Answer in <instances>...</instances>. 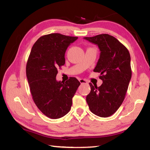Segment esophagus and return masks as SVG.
<instances>
[{"label":"esophagus","mask_w":150,"mask_h":150,"mask_svg":"<svg viewBox=\"0 0 150 150\" xmlns=\"http://www.w3.org/2000/svg\"><path fill=\"white\" fill-rule=\"evenodd\" d=\"M79 82L81 83V84H83V83H85V84H87V83H88L87 81H86L85 79H79Z\"/></svg>","instance_id":"1"}]
</instances>
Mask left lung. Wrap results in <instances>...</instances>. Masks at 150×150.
Masks as SVG:
<instances>
[{
  "instance_id": "obj_1",
  "label": "left lung",
  "mask_w": 150,
  "mask_h": 150,
  "mask_svg": "<svg viewBox=\"0 0 150 150\" xmlns=\"http://www.w3.org/2000/svg\"><path fill=\"white\" fill-rule=\"evenodd\" d=\"M85 40L96 44L100 57L93 71L100 73L103 84L100 87L89 83L91 92L86 100L90 110L100 117L112 115L124 100L132 77L130 55L118 40L106 34Z\"/></svg>"
}]
</instances>
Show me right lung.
I'll list each match as a JSON object with an SVG mask.
<instances>
[{
  "instance_id": "add662e5",
  "label": "right lung",
  "mask_w": 150,
  "mask_h": 150,
  "mask_svg": "<svg viewBox=\"0 0 150 150\" xmlns=\"http://www.w3.org/2000/svg\"><path fill=\"white\" fill-rule=\"evenodd\" d=\"M77 37L58 33L42 35L35 42L26 63V77L30 92L39 110L52 119L69 112L80 82L75 77L56 81L57 69L65 64L68 46Z\"/></svg>"
}]
</instances>
